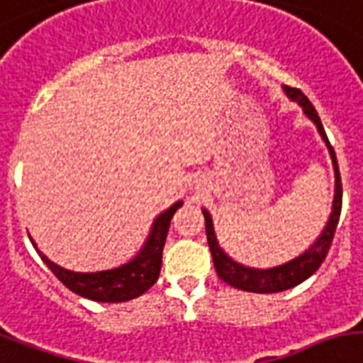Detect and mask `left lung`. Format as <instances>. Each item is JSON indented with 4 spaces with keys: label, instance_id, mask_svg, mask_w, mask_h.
Masks as SVG:
<instances>
[{
    "label": "left lung",
    "instance_id": "8db88e82",
    "mask_svg": "<svg viewBox=\"0 0 363 363\" xmlns=\"http://www.w3.org/2000/svg\"><path fill=\"white\" fill-rule=\"evenodd\" d=\"M285 93L291 100L298 102L302 106L304 113L308 115L309 119L313 121L317 130H319L320 138L325 140L326 147H328L330 156H332V162H334V172H335V194H334V205H332V214H330V220L326 223L325 231L320 233V237L311 244V248L306 250L302 255L294 257L293 261H289L285 264H279V267L274 268H250L244 267V264L237 263L229 257L228 253L220 248V244L216 240V235H214V228H212V218L208 214V211L203 208V216H205V229H207V240L208 248L212 253V261H214V268H216L220 279H223L225 284H229L235 289H242V291H248V293H279V291H287L291 287H296L298 284H302L304 279H308L311 274H315L319 270V267L323 264V261L328 255V250L332 246V240H334L335 228H337V222H340L341 214V201H343V186H341V177H340V166H337V158H335L334 147L330 145L328 135L325 132V126L320 123V117L317 113V110L313 108V104L309 102L308 96L302 93L296 87H284Z\"/></svg>",
    "mask_w": 363,
    "mask_h": 363
}]
</instances>
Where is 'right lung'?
I'll return each instance as SVG.
<instances>
[{"mask_svg": "<svg viewBox=\"0 0 363 363\" xmlns=\"http://www.w3.org/2000/svg\"><path fill=\"white\" fill-rule=\"evenodd\" d=\"M181 205L182 201H177L167 211L162 212L152 223L151 235L143 244V248L138 252V255L126 264H121L111 270L72 272V270L52 263L43 252H38L33 240L31 244L37 250L38 257L43 259L46 267L55 274V278L65 287H69L72 293L79 294L84 298L95 300V302H126V300L141 296L156 284V279L160 276L162 252H164V244H166L167 231H169V223Z\"/></svg>", "mask_w": 363, "mask_h": 363, "instance_id": "add662e5", "label": "right lung"}]
</instances>
